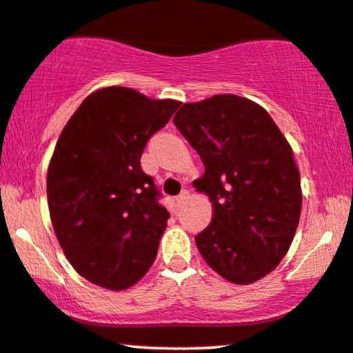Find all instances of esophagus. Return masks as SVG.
I'll list each match as a JSON object with an SVG mask.
<instances>
[{"label":"esophagus","instance_id":"obj_1","mask_svg":"<svg viewBox=\"0 0 353 353\" xmlns=\"http://www.w3.org/2000/svg\"><path fill=\"white\" fill-rule=\"evenodd\" d=\"M188 198H190V193H188V190H183V192L181 193V195H179V196L176 198L177 205H183V203H187Z\"/></svg>","mask_w":353,"mask_h":353}]
</instances>
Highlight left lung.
<instances>
[{"mask_svg":"<svg viewBox=\"0 0 353 353\" xmlns=\"http://www.w3.org/2000/svg\"><path fill=\"white\" fill-rule=\"evenodd\" d=\"M174 125L205 165L193 182L212 203L211 224L195 236L203 259L235 285L269 275L301 217V176L290 142L265 108L235 94L183 103Z\"/></svg>","mask_w":353,"mask_h":353,"instance_id":"obj_1","label":"left lung"}]
</instances>
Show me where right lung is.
Wrapping results in <instances>:
<instances>
[{
	"instance_id": "1",
	"label": "right lung",
	"mask_w": 353,
	"mask_h": 353,
	"mask_svg": "<svg viewBox=\"0 0 353 353\" xmlns=\"http://www.w3.org/2000/svg\"><path fill=\"white\" fill-rule=\"evenodd\" d=\"M181 102L108 86L84 99L48 168V206L63 254L79 275L123 291L155 261L170 212L141 168L147 141Z\"/></svg>"
}]
</instances>
